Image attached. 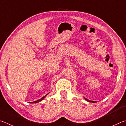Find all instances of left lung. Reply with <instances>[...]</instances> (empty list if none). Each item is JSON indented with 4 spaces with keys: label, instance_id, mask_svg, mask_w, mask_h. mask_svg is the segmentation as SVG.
<instances>
[{
    "label": "left lung",
    "instance_id": "left-lung-1",
    "mask_svg": "<svg viewBox=\"0 0 126 126\" xmlns=\"http://www.w3.org/2000/svg\"><path fill=\"white\" fill-rule=\"evenodd\" d=\"M84 99L86 100L87 101H88V102H93V103H95V102H96L95 101H90V100H88V99H87V98H84Z\"/></svg>",
    "mask_w": 126,
    "mask_h": 126
}]
</instances>
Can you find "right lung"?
<instances>
[{"instance_id": "obj_1", "label": "right lung", "mask_w": 126, "mask_h": 126, "mask_svg": "<svg viewBox=\"0 0 126 126\" xmlns=\"http://www.w3.org/2000/svg\"><path fill=\"white\" fill-rule=\"evenodd\" d=\"M47 94H46V95H45V96L43 97H42V98H40V99H38V100H37V101H34V102H29V103H38V102H39L42 101V100H43V99H44V98L46 97V95H47Z\"/></svg>"}]
</instances>
